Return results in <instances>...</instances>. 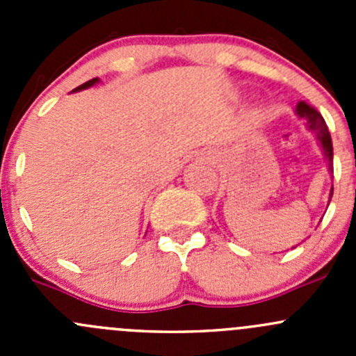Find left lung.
I'll list each match as a JSON object with an SVG mask.
<instances>
[{
    "label": "left lung",
    "instance_id": "1",
    "mask_svg": "<svg viewBox=\"0 0 356 356\" xmlns=\"http://www.w3.org/2000/svg\"><path fill=\"white\" fill-rule=\"evenodd\" d=\"M296 113H298V117L303 118V120H307V127L310 129V131L314 132L315 136H317L318 143H321L322 152H324L325 160H327L329 172H334L332 170V155H334V153H332V139H331V134H329L327 125H325L324 117H322V115L318 113L317 110L312 108L310 105H307L305 102L298 103ZM332 193H334V188H331V193H329V203H331Z\"/></svg>",
    "mask_w": 356,
    "mask_h": 356
}]
</instances>
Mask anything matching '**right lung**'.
Returning <instances> with one entry per match:
<instances>
[{"label": "right lung", "mask_w": 356, "mask_h": 356, "mask_svg": "<svg viewBox=\"0 0 356 356\" xmlns=\"http://www.w3.org/2000/svg\"><path fill=\"white\" fill-rule=\"evenodd\" d=\"M98 82H99V79H98V77H95V79H91V81H88V82H84V84H81V86H79V88H75L74 91H82V89L91 88V86L98 84Z\"/></svg>", "instance_id": "add662e5"}]
</instances>
